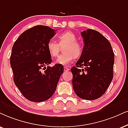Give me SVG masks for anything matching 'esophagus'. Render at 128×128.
<instances>
[{
	"label": "esophagus",
	"instance_id": "obj_1",
	"mask_svg": "<svg viewBox=\"0 0 128 128\" xmlns=\"http://www.w3.org/2000/svg\"><path fill=\"white\" fill-rule=\"evenodd\" d=\"M69 70H70V69L68 68V67H64V72L69 71Z\"/></svg>",
	"mask_w": 128,
	"mask_h": 128
}]
</instances>
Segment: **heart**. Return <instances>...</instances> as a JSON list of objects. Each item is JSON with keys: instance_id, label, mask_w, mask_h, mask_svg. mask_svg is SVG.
Segmentation results:
<instances>
[{"instance_id": "b5f03b06", "label": "heart", "mask_w": 128, "mask_h": 128, "mask_svg": "<svg viewBox=\"0 0 128 128\" xmlns=\"http://www.w3.org/2000/svg\"><path fill=\"white\" fill-rule=\"evenodd\" d=\"M58 43L50 40L47 43V48L49 54L52 57L58 56L61 47H63V53L56 59V64L67 65L74 59L78 58L82 52V47L76 41V36L73 32L67 31L59 34L57 37Z\"/></svg>"}]
</instances>
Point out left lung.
Segmentation results:
<instances>
[{
  "instance_id": "left-lung-1",
  "label": "left lung",
  "mask_w": 128,
  "mask_h": 128,
  "mask_svg": "<svg viewBox=\"0 0 128 128\" xmlns=\"http://www.w3.org/2000/svg\"><path fill=\"white\" fill-rule=\"evenodd\" d=\"M84 47L72 68V85L81 98L93 100L104 94L113 77L114 54L110 42L101 33L88 29L81 32Z\"/></svg>"
}]
</instances>
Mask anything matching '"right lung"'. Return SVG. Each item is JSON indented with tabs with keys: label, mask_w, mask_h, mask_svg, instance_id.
Returning a JSON list of instances; mask_svg holds the SVG:
<instances>
[{
	"label": "right lung",
	"mask_w": 128,
	"mask_h": 128,
	"mask_svg": "<svg viewBox=\"0 0 128 128\" xmlns=\"http://www.w3.org/2000/svg\"><path fill=\"white\" fill-rule=\"evenodd\" d=\"M55 34L56 31L48 26H35L22 33L12 47L10 64L14 82L31 102L49 99L64 71L62 64L48 66L52 60L47 46Z\"/></svg>",
	"instance_id": "right-lung-1"
}]
</instances>
